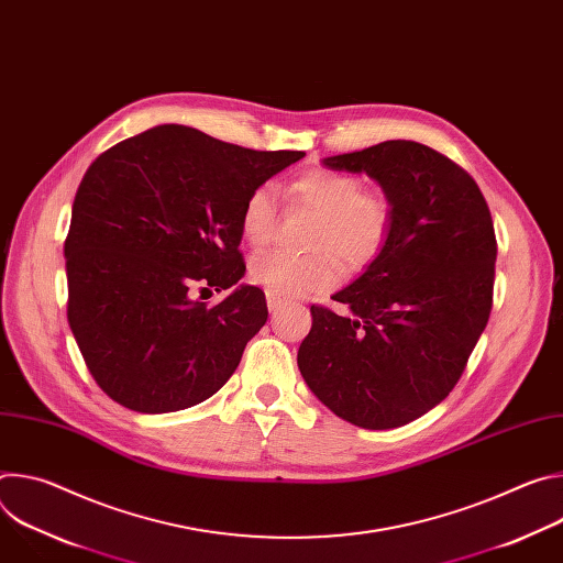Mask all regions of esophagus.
<instances>
[{"label": "esophagus", "mask_w": 563, "mask_h": 563, "mask_svg": "<svg viewBox=\"0 0 563 563\" xmlns=\"http://www.w3.org/2000/svg\"><path fill=\"white\" fill-rule=\"evenodd\" d=\"M283 302H285L283 296H278V294H274V291H267V307H269V311H276Z\"/></svg>", "instance_id": "34e87169"}]
</instances>
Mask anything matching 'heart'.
<instances>
[{
    "label": "heart",
    "instance_id": "1",
    "mask_svg": "<svg viewBox=\"0 0 563 563\" xmlns=\"http://www.w3.org/2000/svg\"><path fill=\"white\" fill-rule=\"evenodd\" d=\"M289 198L318 216L309 233L307 256L285 252L261 254L250 265L256 285L278 296L323 291L339 280V256L347 269L367 265L385 245L391 209L385 198L363 194L358 178L311 169L289 185ZM240 229L254 247H265L276 231V198L272 187H256L240 211Z\"/></svg>",
    "mask_w": 563,
    "mask_h": 563
}]
</instances>
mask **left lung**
<instances>
[{
	"label": "left lung",
	"mask_w": 563,
	"mask_h": 563,
	"mask_svg": "<svg viewBox=\"0 0 563 563\" xmlns=\"http://www.w3.org/2000/svg\"><path fill=\"white\" fill-rule=\"evenodd\" d=\"M323 167L367 174L391 224L376 258L332 296L347 313L311 305L298 369L343 421L400 428L452 391L488 325L497 261L490 209L459 165L412 140L323 157Z\"/></svg>",
	"instance_id": "8db88e82"
}]
</instances>
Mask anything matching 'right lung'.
Returning <instances> with one entry per match:
<instances>
[{
    "mask_svg": "<svg viewBox=\"0 0 563 563\" xmlns=\"http://www.w3.org/2000/svg\"><path fill=\"white\" fill-rule=\"evenodd\" d=\"M302 151H254L159 124L104 151L75 194L64 243L68 325L115 404L165 415L202 404L267 323L238 252L247 196ZM234 291L207 308L194 288Z\"/></svg>",
    "mask_w": 563,
    "mask_h": 563,
    "instance_id": "add662e5",
    "label": "right lung"
}]
</instances>
